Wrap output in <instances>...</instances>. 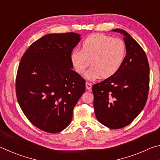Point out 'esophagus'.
Masks as SVG:
<instances>
[{
    "instance_id": "1",
    "label": "esophagus",
    "mask_w": 160,
    "mask_h": 160,
    "mask_svg": "<svg viewBox=\"0 0 160 160\" xmlns=\"http://www.w3.org/2000/svg\"><path fill=\"white\" fill-rule=\"evenodd\" d=\"M85 85H86V89H87V90H91V89H92V84L91 83L86 82Z\"/></svg>"
}]
</instances>
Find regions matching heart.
Instances as JSON below:
<instances>
[{
    "instance_id": "heart-1",
    "label": "heart",
    "mask_w": 160,
    "mask_h": 160,
    "mask_svg": "<svg viewBox=\"0 0 160 160\" xmlns=\"http://www.w3.org/2000/svg\"><path fill=\"white\" fill-rule=\"evenodd\" d=\"M126 56V47L123 40L102 34H93L82 42V49L75 48L70 58L75 71L85 73L87 79L95 80L99 77L108 78L117 72Z\"/></svg>"
}]
</instances>
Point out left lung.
I'll list each match as a JSON object with an SVG mask.
<instances>
[{
  "mask_svg": "<svg viewBox=\"0 0 160 160\" xmlns=\"http://www.w3.org/2000/svg\"><path fill=\"white\" fill-rule=\"evenodd\" d=\"M123 36L126 56L122 66L112 76L92 86L95 116L112 129L129 125L146 104L150 68L144 50L128 32L113 29Z\"/></svg>",
  "mask_w": 160,
  "mask_h": 160,
  "instance_id": "left-lung-1",
  "label": "left lung"
}]
</instances>
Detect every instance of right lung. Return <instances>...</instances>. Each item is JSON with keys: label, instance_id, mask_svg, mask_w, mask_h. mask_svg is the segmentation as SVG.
Returning <instances> with one entry per match:
<instances>
[{"label": "right lung", "instance_id": "1", "mask_svg": "<svg viewBox=\"0 0 160 160\" xmlns=\"http://www.w3.org/2000/svg\"><path fill=\"white\" fill-rule=\"evenodd\" d=\"M80 36L74 32L45 35L30 45L19 64L18 103L28 120L45 132L56 133L69 125L85 91V81L72 69L70 58Z\"/></svg>", "mask_w": 160, "mask_h": 160}]
</instances>
